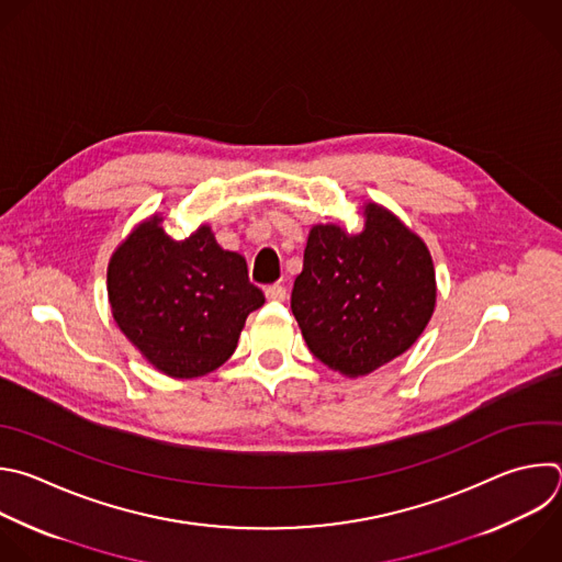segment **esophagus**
<instances>
[{
	"label": "esophagus",
	"instance_id": "1",
	"mask_svg": "<svg viewBox=\"0 0 562 562\" xmlns=\"http://www.w3.org/2000/svg\"><path fill=\"white\" fill-rule=\"evenodd\" d=\"M265 295L267 300H273V302H284L286 300V289L282 284H271L265 289Z\"/></svg>",
	"mask_w": 562,
	"mask_h": 562
}]
</instances>
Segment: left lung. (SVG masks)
<instances>
[{
  "mask_svg": "<svg viewBox=\"0 0 562 562\" xmlns=\"http://www.w3.org/2000/svg\"><path fill=\"white\" fill-rule=\"evenodd\" d=\"M363 227L313 225L291 311L311 352L344 378L406 352L437 304L435 265L426 243L391 210L363 203Z\"/></svg>",
  "mask_w": 562,
  "mask_h": 562,
  "instance_id": "8db88e82",
  "label": "left lung"
}]
</instances>
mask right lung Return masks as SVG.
<instances>
[{
	"instance_id": "add662e5",
	"label": "right lung",
	"mask_w": 562,
	"mask_h": 562,
	"mask_svg": "<svg viewBox=\"0 0 562 562\" xmlns=\"http://www.w3.org/2000/svg\"><path fill=\"white\" fill-rule=\"evenodd\" d=\"M108 300L121 333L173 380L203 378L223 366L249 313L265 304L245 258L225 251L210 225L173 240L160 214L138 223L114 249Z\"/></svg>"
}]
</instances>
